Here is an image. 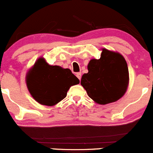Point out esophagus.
Instances as JSON below:
<instances>
[{
  "label": "esophagus",
  "mask_w": 153,
  "mask_h": 153,
  "mask_svg": "<svg viewBox=\"0 0 153 153\" xmlns=\"http://www.w3.org/2000/svg\"><path fill=\"white\" fill-rule=\"evenodd\" d=\"M81 76H82L81 73H77V74H76V77H77V78H78L79 80H80V79H81Z\"/></svg>",
  "instance_id": "obj_1"
}]
</instances>
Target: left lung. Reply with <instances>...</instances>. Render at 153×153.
<instances>
[{"label": "left lung", "instance_id": "obj_1", "mask_svg": "<svg viewBox=\"0 0 153 153\" xmlns=\"http://www.w3.org/2000/svg\"><path fill=\"white\" fill-rule=\"evenodd\" d=\"M102 51L99 59L90 60L88 72L82 76L81 85L95 102L105 105L124 95L129 77L127 63L121 54L105 48Z\"/></svg>", "mask_w": 153, "mask_h": 153}]
</instances>
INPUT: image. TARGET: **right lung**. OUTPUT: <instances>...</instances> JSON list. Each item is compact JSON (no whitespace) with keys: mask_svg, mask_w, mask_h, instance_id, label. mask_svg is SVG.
Wrapping results in <instances>:
<instances>
[{"mask_svg":"<svg viewBox=\"0 0 153 153\" xmlns=\"http://www.w3.org/2000/svg\"><path fill=\"white\" fill-rule=\"evenodd\" d=\"M79 83L70 69L50 65L44 58L38 59L27 75L30 94L39 103L48 106L62 100L71 86Z\"/></svg>","mask_w":153,"mask_h":153,"instance_id":"right-lung-1","label":"right lung"}]
</instances>
